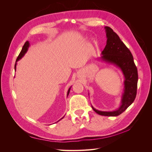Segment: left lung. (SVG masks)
Returning a JSON list of instances; mask_svg holds the SVG:
<instances>
[{"instance_id":"1","label":"left lung","mask_w":152,"mask_h":152,"mask_svg":"<svg viewBox=\"0 0 152 152\" xmlns=\"http://www.w3.org/2000/svg\"><path fill=\"white\" fill-rule=\"evenodd\" d=\"M104 28L107 38V45L102 53V56L100 58L102 61L113 64L121 69L125 78L124 93L121 104L116 110L103 112L95 109L93 106L92 108L100 115L115 117L123 113L134 101L137 93L138 75L130 50L110 27L105 26Z\"/></svg>"}]
</instances>
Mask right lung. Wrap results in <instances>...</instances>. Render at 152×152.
<instances>
[{"instance_id": "right-lung-1", "label": "right lung", "mask_w": 152, "mask_h": 152, "mask_svg": "<svg viewBox=\"0 0 152 152\" xmlns=\"http://www.w3.org/2000/svg\"><path fill=\"white\" fill-rule=\"evenodd\" d=\"M29 45H30V44H29V42L28 41H26V42L25 43V44H24V45L23 46V48H22V49H21V52H20V54H19V56H18V58H17V59H16V63H15V70H16V62L18 61H19L20 59H21V58L24 56L25 55V54L26 53V51L27 50H28V48H29ZM70 88L71 87H70V88H69V89H68V93H67V96H68V94H69V93H70ZM63 118H61V119H62ZM60 119V120H61ZM59 120V121H60Z\"/></svg>"}]
</instances>
